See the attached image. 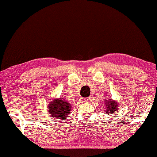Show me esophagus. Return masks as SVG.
Returning a JSON list of instances; mask_svg holds the SVG:
<instances>
[{
	"label": "esophagus",
	"mask_w": 157,
	"mask_h": 157,
	"mask_svg": "<svg viewBox=\"0 0 157 157\" xmlns=\"http://www.w3.org/2000/svg\"><path fill=\"white\" fill-rule=\"evenodd\" d=\"M84 101H86V102L89 101H90V98H85V99H84Z\"/></svg>",
	"instance_id": "34e87169"
}]
</instances>
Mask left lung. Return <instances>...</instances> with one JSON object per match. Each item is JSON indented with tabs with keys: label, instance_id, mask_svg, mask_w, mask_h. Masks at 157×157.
Instances as JSON below:
<instances>
[{
	"label": "left lung",
	"instance_id": "1",
	"mask_svg": "<svg viewBox=\"0 0 157 157\" xmlns=\"http://www.w3.org/2000/svg\"><path fill=\"white\" fill-rule=\"evenodd\" d=\"M104 104L105 106H106V110H105L107 113V115H113V114L115 113V111L118 110L119 105L117 102L113 101L112 99H106Z\"/></svg>",
	"mask_w": 157,
	"mask_h": 157
}]
</instances>
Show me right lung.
I'll list each match as a JSON object with an SVG mask.
<instances>
[{
    "mask_svg": "<svg viewBox=\"0 0 157 157\" xmlns=\"http://www.w3.org/2000/svg\"><path fill=\"white\" fill-rule=\"evenodd\" d=\"M71 104L63 98L54 99L48 105V112L51 117L58 119H67L71 111Z\"/></svg>",
    "mask_w": 157,
    "mask_h": 157,
    "instance_id": "1",
    "label": "right lung"
}]
</instances>
